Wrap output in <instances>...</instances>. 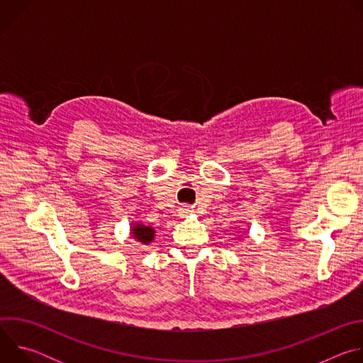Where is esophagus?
Masks as SVG:
<instances>
[{"label": "esophagus", "mask_w": 363, "mask_h": 363, "mask_svg": "<svg viewBox=\"0 0 363 363\" xmlns=\"http://www.w3.org/2000/svg\"><path fill=\"white\" fill-rule=\"evenodd\" d=\"M191 213H192V210L189 208V206H186V205L182 206V208H181V216H182V217H186V216H189Z\"/></svg>", "instance_id": "34e87169"}]
</instances>
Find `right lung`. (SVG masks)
<instances>
[{"label":"right lung","mask_w":363,"mask_h":363,"mask_svg":"<svg viewBox=\"0 0 363 363\" xmlns=\"http://www.w3.org/2000/svg\"><path fill=\"white\" fill-rule=\"evenodd\" d=\"M155 233L157 231H155L150 225H145L140 221H132V224H130L132 238L143 245H147L155 240V235H157Z\"/></svg>","instance_id":"add662e5"}]
</instances>
